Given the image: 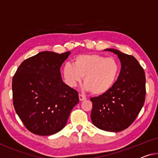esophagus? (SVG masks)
I'll use <instances>...</instances> for the list:
<instances>
[{
	"mask_svg": "<svg viewBox=\"0 0 158 158\" xmlns=\"http://www.w3.org/2000/svg\"><path fill=\"white\" fill-rule=\"evenodd\" d=\"M79 99H80V101H83V100H85V99H86V98L85 96H83V95H82V94H79Z\"/></svg>",
	"mask_w": 158,
	"mask_h": 158,
	"instance_id": "34e87169",
	"label": "esophagus"
}]
</instances>
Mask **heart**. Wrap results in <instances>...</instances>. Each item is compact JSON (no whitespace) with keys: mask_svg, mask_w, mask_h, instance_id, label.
Wrapping results in <instances>:
<instances>
[{"mask_svg":"<svg viewBox=\"0 0 158 158\" xmlns=\"http://www.w3.org/2000/svg\"><path fill=\"white\" fill-rule=\"evenodd\" d=\"M120 65L114 58L99 54H82L75 57L73 65L65 63L63 76L70 87H75L83 77L84 88L94 95H102L114 85Z\"/></svg>","mask_w":158,"mask_h":158,"instance_id":"heart-1","label":"heart"}]
</instances>
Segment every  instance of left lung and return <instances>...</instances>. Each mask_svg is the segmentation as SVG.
<instances>
[{"label":"left lung","instance_id":"1","mask_svg":"<svg viewBox=\"0 0 158 158\" xmlns=\"http://www.w3.org/2000/svg\"><path fill=\"white\" fill-rule=\"evenodd\" d=\"M118 56L121 69L117 81L108 93L90 98L91 120L99 129L118 132L135 121L145 98L144 70L134 56L107 48Z\"/></svg>","mask_w":158,"mask_h":158}]
</instances>
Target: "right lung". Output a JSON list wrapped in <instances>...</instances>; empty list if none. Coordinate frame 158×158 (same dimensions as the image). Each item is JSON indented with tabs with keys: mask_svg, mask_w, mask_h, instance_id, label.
Wrapping results in <instances>:
<instances>
[{
	"mask_svg": "<svg viewBox=\"0 0 158 158\" xmlns=\"http://www.w3.org/2000/svg\"><path fill=\"white\" fill-rule=\"evenodd\" d=\"M70 54L40 52L24 60L13 77L15 110L35 134L50 135L62 130L79 102L78 93L63 82L60 72Z\"/></svg>",
	"mask_w": 158,
	"mask_h": 158,
	"instance_id": "add662e5",
	"label": "right lung"
}]
</instances>
